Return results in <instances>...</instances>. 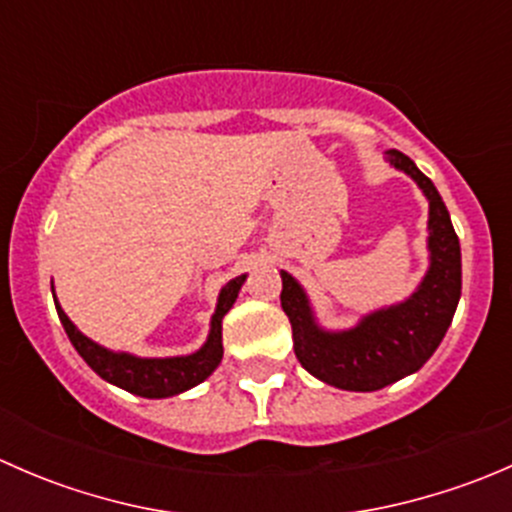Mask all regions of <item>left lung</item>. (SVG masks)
Listing matches in <instances>:
<instances>
[{
	"label": "left lung",
	"instance_id": "1",
	"mask_svg": "<svg viewBox=\"0 0 512 512\" xmlns=\"http://www.w3.org/2000/svg\"><path fill=\"white\" fill-rule=\"evenodd\" d=\"M386 160L409 175L428 200V270L404 302L374 309L349 329H324L304 287L282 270V309L292 324L299 364L329 386L379 391L416 374L446 337L461 299V245L436 185L409 156L386 151Z\"/></svg>",
	"mask_w": 512,
	"mask_h": 512
}]
</instances>
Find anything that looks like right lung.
<instances>
[{
    "label": "right lung",
    "instance_id": "right-lung-1",
    "mask_svg": "<svg viewBox=\"0 0 512 512\" xmlns=\"http://www.w3.org/2000/svg\"><path fill=\"white\" fill-rule=\"evenodd\" d=\"M245 280L247 275H240L220 289L215 314L210 317L208 339H205L198 352L185 356H163V359H148V356L113 352V349L101 347V344L76 329V324L61 309L56 294L54 304L74 349L103 381L118 386V389H126L128 394L143 396V399H168V396H178L183 391L193 389V386L203 384L218 369V364L223 361V317L235 304L237 292L245 285Z\"/></svg>",
    "mask_w": 512,
    "mask_h": 512
}]
</instances>
